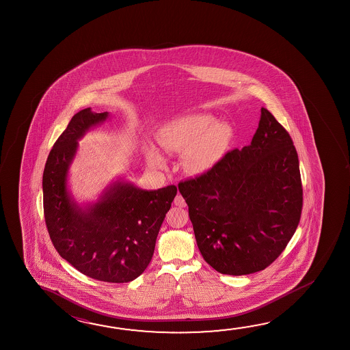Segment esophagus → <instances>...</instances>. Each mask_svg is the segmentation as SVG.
Segmentation results:
<instances>
[{
    "label": "esophagus",
    "instance_id": "34e87169",
    "mask_svg": "<svg viewBox=\"0 0 350 350\" xmlns=\"http://www.w3.org/2000/svg\"><path fill=\"white\" fill-rule=\"evenodd\" d=\"M173 202H174V205H176V206H179V207L187 206V202H185V200H184L183 196H182V195H180V194H178L177 196H176V198H174V201H173Z\"/></svg>",
    "mask_w": 350,
    "mask_h": 350
}]
</instances>
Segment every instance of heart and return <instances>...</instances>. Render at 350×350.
<instances>
[{"mask_svg":"<svg viewBox=\"0 0 350 350\" xmlns=\"http://www.w3.org/2000/svg\"><path fill=\"white\" fill-rule=\"evenodd\" d=\"M230 126L213 123L208 115H191L174 120L162 129L160 144L168 152L185 154L184 166L191 173H201L224 154L230 142ZM152 165H160L161 156L152 152Z\"/></svg>","mask_w":350,"mask_h":350,"instance_id":"1","label":"heart"}]
</instances>
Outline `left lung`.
Here are the masks:
<instances>
[{
  "label": "left lung",
  "instance_id": "left-lung-1",
  "mask_svg": "<svg viewBox=\"0 0 350 350\" xmlns=\"http://www.w3.org/2000/svg\"><path fill=\"white\" fill-rule=\"evenodd\" d=\"M178 189L202 258L222 275L269 267L292 239L303 210L297 150L264 107L250 145L228 151Z\"/></svg>",
  "mask_w": 350,
  "mask_h": 350
}]
</instances>
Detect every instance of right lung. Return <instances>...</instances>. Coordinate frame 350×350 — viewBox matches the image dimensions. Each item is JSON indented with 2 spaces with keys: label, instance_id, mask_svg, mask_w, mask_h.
Segmentation results:
<instances>
[{
  "label": "right lung",
  "instance_id": "right-lung-1",
  "mask_svg": "<svg viewBox=\"0 0 350 350\" xmlns=\"http://www.w3.org/2000/svg\"><path fill=\"white\" fill-rule=\"evenodd\" d=\"M107 116L81 109L53 144L42 176L44 215L53 247L73 267L98 281L126 283L150 264L177 187L148 191L116 183L85 210L70 200L67 173L78 140Z\"/></svg>",
  "mask_w": 350,
  "mask_h": 350
}]
</instances>
